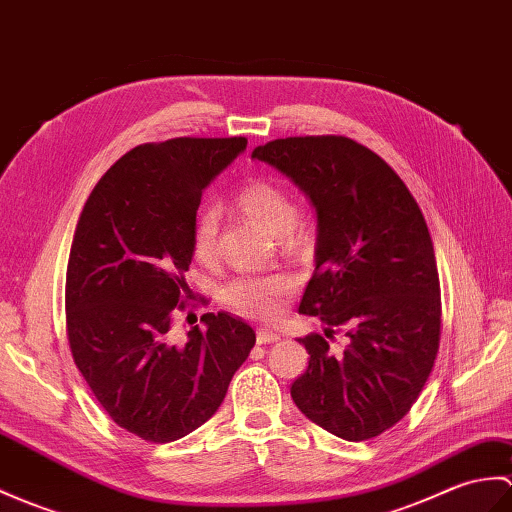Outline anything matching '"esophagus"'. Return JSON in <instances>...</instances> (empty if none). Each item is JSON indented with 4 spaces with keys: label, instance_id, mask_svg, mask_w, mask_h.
<instances>
[{
    "label": "esophagus",
    "instance_id": "obj_1",
    "mask_svg": "<svg viewBox=\"0 0 512 512\" xmlns=\"http://www.w3.org/2000/svg\"><path fill=\"white\" fill-rule=\"evenodd\" d=\"M281 336L279 334H275V331H270V329H259L257 331V344H272V342H277Z\"/></svg>",
    "mask_w": 512,
    "mask_h": 512
}]
</instances>
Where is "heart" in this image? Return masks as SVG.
<instances>
[{
    "label": "heart",
    "instance_id": "obj_1",
    "mask_svg": "<svg viewBox=\"0 0 512 512\" xmlns=\"http://www.w3.org/2000/svg\"><path fill=\"white\" fill-rule=\"evenodd\" d=\"M237 205L248 218L255 220L268 233L279 235L283 246H301L305 235L296 227V209L288 192L277 183L257 178L246 183L235 196ZM216 235H218V211L205 207L198 211L192 233L194 257L202 264H209L216 257ZM292 279L288 275H266V277H242L235 279L222 290V303L231 312L251 318H275L281 312L283 296L292 290Z\"/></svg>",
    "mask_w": 512,
    "mask_h": 512
}]
</instances>
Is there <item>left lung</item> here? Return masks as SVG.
<instances>
[{"mask_svg":"<svg viewBox=\"0 0 512 512\" xmlns=\"http://www.w3.org/2000/svg\"><path fill=\"white\" fill-rule=\"evenodd\" d=\"M312 200L316 270L299 312L325 336L290 395L307 419L344 441H368L406 417L441 342V283L430 231L410 189L349 137H285L253 150ZM336 330L345 349H328Z\"/></svg>","mask_w":512,"mask_h":512,"instance_id":"left-lung-1","label":"left lung"}]
</instances>
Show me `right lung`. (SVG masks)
Segmentation results:
<instances>
[{
	"instance_id": "obj_1",
	"label": "right lung",
	"mask_w": 512,
	"mask_h": 512,
	"mask_svg": "<svg viewBox=\"0 0 512 512\" xmlns=\"http://www.w3.org/2000/svg\"><path fill=\"white\" fill-rule=\"evenodd\" d=\"M246 150V137H176L115 161L76 224L65 281L67 338L106 414L148 443H172L209 421L255 331L227 312L202 314L178 340L174 307L192 290V233L202 192Z\"/></svg>"
}]
</instances>
